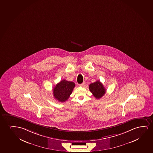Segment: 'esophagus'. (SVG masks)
Segmentation results:
<instances>
[{"label":"esophagus","mask_w":153,"mask_h":153,"mask_svg":"<svg viewBox=\"0 0 153 153\" xmlns=\"http://www.w3.org/2000/svg\"><path fill=\"white\" fill-rule=\"evenodd\" d=\"M85 85V82H82V83H81V84H80L79 85L80 86H81V87H84V86Z\"/></svg>","instance_id":"34e87169"}]
</instances>
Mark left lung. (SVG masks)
I'll return each mask as SVG.
<instances>
[{
    "label": "left lung",
    "mask_w": 153,
    "mask_h": 153,
    "mask_svg": "<svg viewBox=\"0 0 153 153\" xmlns=\"http://www.w3.org/2000/svg\"><path fill=\"white\" fill-rule=\"evenodd\" d=\"M89 90L93 96L97 99L102 97L106 92V89L104 87L103 84L99 80L92 83L89 85Z\"/></svg>",
    "instance_id": "obj_1"
}]
</instances>
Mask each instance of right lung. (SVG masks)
I'll return each instance as SVG.
<instances>
[{"mask_svg": "<svg viewBox=\"0 0 153 153\" xmlns=\"http://www.w3.org/2000/svg\"><path fill=\"white\" fill-rule=\"evenodd\" d=\"M75 86V83L73 82L62 80L53 88L54 97L59 101H66L70 97Z\"/></svg>", "mask_w": 153, "mask_h": 153, "instance_id": "right-lung-1", "label": "right lung"}]
</instances>
